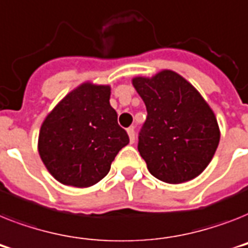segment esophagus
Segmentation results:
<instances>
[{
  "label": "esophagus",
  "instance_id": "34e87169",
  "mask_svg": "<svg viewBox=\"0 0 248 248\" xmlns=\"http://www.w3.org/2000/svg\"><path fill=\"white\" fill-rule=\"evenodd\" d=\"M127 134H128V138H130V142H135V130L134 127H128L127 128Z\"/></svg>",
  "mask_w": 248,
  "mask_h": 248
}]
</instances>
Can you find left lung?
I'll return each mask as SVG.
<instances>
[{
    "mask_svg": "<svg viewBox=\"0 0 248 248\" xmlns=\"http://www.w3.org/2000/svg\"><path fill=\"white\" fill-rule=\"evenodd\" d=\"M132 85L148 110L138 149L149 172L172 185L200 176L220 140L218 121L208 102L172 70L150 78L136 76Z\"/></svg>",
    "mask_w": 248,
    "mask_h": 248,
    "instance_id": "left-lung-1",
    "label": "left lung"
}]
</instances>
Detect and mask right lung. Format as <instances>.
Instances as JSON below:
<instances>
[{
    "instance_id": "obj_1",
    "label": "right lung",
    "mask_w": 248,
    "mask_h": 248,
    "mask_svg": "<svg viewBox=\"0 0 248 248\" xmlns=\"http://www.w3.org/2000/svg\"><path fill=\"white\" fill-rule=\"evenodd\" d=\"M110 86L85 81L44 118L38 138L40 159L60 183L85 188L103 180L128 144L110 107Z\"/></svg>"
}]
</instances>
